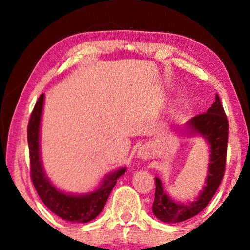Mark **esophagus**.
I'll use <instances>...</instances> for the list:
<instances>
[{
  "label": "esophagus",
  "instance_id": "esophagus-1",
  "mask_svg": "<svg viewBox=\"0 0 250 250\" xmlns=\"http://www.w3.org/2000/svg\"><path fill=\"white\" fill-rule=\"evenodd\" d=\"M149 149H147V147H146V146H142V147H140V149H139V151H138V156L140 159H143V160H146V159H147L149 158Z\"/></svg>",
  "mask_w": 250,
  "mask_h": 250
}]
</instances>
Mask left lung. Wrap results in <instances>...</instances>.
Returning a JSON list of instances; mask_svg holds the SVG:
<instances>
[{"instance_id": "obj_1", "label": "left lung", "mask_w": 250, "mask_h": 250, "mask_svg": "<svg viewBox=\"0 0 250 250\" xmlns=\"http://www.w3.org/2000/svg\"><path fill=\"white\" fill-rule=\"evenodd\" d=\"M189 137H201L209 147L208 167L203 189L195 200L175 202L163 189L162 182L155 177V197L152 211L163 223H180L196 216L205 208L216 193L225 172L228 139V121L221 99L216 95L211 107L205 113L195 116L183 126Z\"/></svg>"}]
</instances>
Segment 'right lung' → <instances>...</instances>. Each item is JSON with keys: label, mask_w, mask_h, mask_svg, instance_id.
Wrapping results in <instances>:
<instances>
[{"label": "right lung", "mask_w": 250, "mask_h": 250, "mask_svg": "<svg viewBox=\"0 0 250 250\" xmlns=\"http://www.w3.org/2000/svg\"><path fill=\"white\" fill-rule=\"evenodd\" d=\"M45 95L42 94L34 107L27 126V141L31 161L33 184L41 200L57 216L71 223H88L95 219L104 209L117 180L124 175L126 167L105 174L94 191L73 194L57 188L46 175L41 155V124Z\"/></svg>", "instance_id": "1"}]
</instances>
